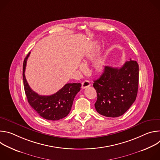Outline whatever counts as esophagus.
<instances>
[{"label":"esophagus","mask_w":160,"mask_h":160,"mask_svg":"<svg viewBox=\"0 0 160 160\" xmlns=\"http://www.w3.org/2000/svg\"><path fill=\"white\" fill-rule=\"evenodd\" d=\"M90 86V83L89 81H88V80H85L82 83V88L83 89L86 88Z\"/></svg>","instance_id":"esophagus-1"}]
</instances>
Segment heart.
I'll list each match as a JSON object with an SVG mask.
<instances>
[{"label": "heart", "instance_id": "1", "mask_svg": "<svg viewBox=\"0 0 160 160\" xmlns=\"http://www.w3.org/2000/svg\"><path fill=\"white\" fill-rule=\"evenodd\" d=\"M92 54H91V53H90V54H88V55H87V58H88V59H90V58H92ZM104 59H102V58H99V59H98L95 62H94V69H95V70L96 71V72H101L102 70V68H103V66H104ZM83 66H81V69L82 70H83Z\"/></svg>", "mask_w": 160, "mask_h": 160}]
</instances>
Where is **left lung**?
<instances>
[{
	"label": "left lung",
	"instance_id": "1",
	"mask_svg": "<svg viewBox=\"0 0 160 160\" xmlns=\"http://www.w3.org/2000/svg\"><path fill=\"white\" fill-rule=\"evenodd\" d=\"M139 86V64L130 60L120 68L105 66L93 87L97 92L95 108L100 115L122 116L135 101Z\"/></svg>",
	"mask_w": 160,
	"mask_h": 160
}]
</instances>
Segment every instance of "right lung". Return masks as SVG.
Here are the masks:
<instances>
[{
    "label": "right lung",
    "mask_w": 160,
    "mask_h": 160,
    "mask_svg": "<svg viewBox=\"0 0 160 160\" xmlns=\"http://www.w3.org/2000/svg\"><path fill=\"white\" fill-rule=\"evenodd\" d=\"M28 54L22 66V79L28 102L38 115L44 119L59 120L66 117L71 111L73 100L80 90L82 84L66 83L61 89L51 96H40L30 87L25 75Z\"/></svg>",
    "instance_id": "obj_1"
}]
</instances>
